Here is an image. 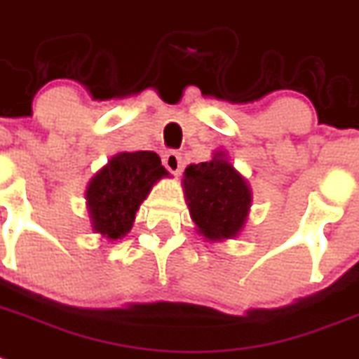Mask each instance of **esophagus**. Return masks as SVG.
I'll use <instances>...</instances> for the list:
<instances>
[{
  "instance_id": "obj_1",
  "label": "esophagus",
  "mask_w": 359,
  "mask_h": 359,
  "mask_svg": "<svg viewBox=\"0 0 359 359\" xmlns=\"http://www.w3.org/2000/svg\"><path fill=\"white\" fill-rule=\"evenodd\" d=\"M163 165L167 167V170H170V172L177 176V174L182 172V167H183L180 152H176V150H168V152L163 156Z\"/></svg>"
}]
</instances>
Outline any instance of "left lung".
<instances>
[{"instance_id": "obj_1", "label": "left lung", "mask_w": 359, "mask_h": 359, "mask_svg": "<svg viewBox=\"0 0 359 359\" xmlns=\"http://www.w3.org/2000/svg\"><path fill=\"white\" fill-rule=\"evenodd\" d=\"M183 189L196 231L209 242L235 238L251 207V189L222 150L211 161L189 165Z\"/></svg>"}]
</instances>
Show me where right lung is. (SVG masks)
I'll return each instance as SVG.
<instances>
[{
  "instance_id": "add662e5",
  "label": "right lung",
  "mask_w": 359,
  "mask_h": 359,
  "mask_svg": "<svg viewBox=\"0 0 359 359\" xmlns=\"http://www.w3.org/2000/svg\"><path fill=\"white\" fill-rule=\"evenodd\" d=\"M168 176L156 152H119L91 177L86 189V205L95 233L119 240L130 233L139 205L154 183Z\"/></svg>"
}]
</instances>
